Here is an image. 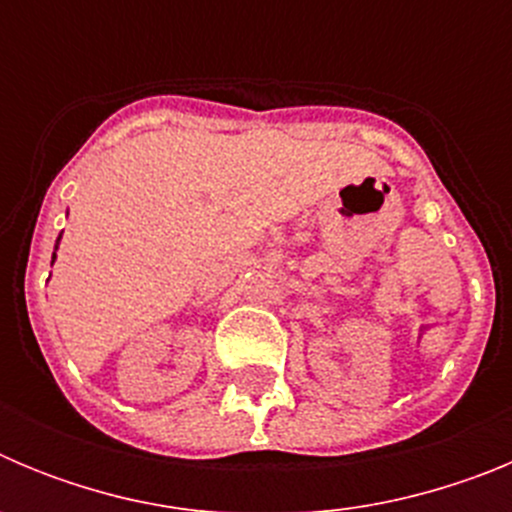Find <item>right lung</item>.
Here are the masks:
<instances>
[{
	"label": "right lung",
	"instance_id": "obj_1",
	"mask_svg": "<svg viewBox=\"0 0 512 512\" xmlns=\"http://www.w3.org/2000/svg\"><path fill=\"white\" fill-rule=\"evenodd\" d=\"M58 241H61V235H58ZM58 248V246H56ZM53 259H56V253H53Z\"/></svg>",
	"mask_w": 512,
	"mask_h": 512
}]
</instances>
